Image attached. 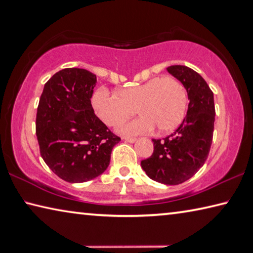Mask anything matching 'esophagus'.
I'll return each mask as SVG.
<instances>
[{
    "label": "esophagus",
    "mask_w": 253,
    "mask_h": 253,
    "mask_svg": "<svg viewBox=\"0 0 253 253\" xmlns=\"http://www.w3.org/2000/svg\"><path fill=\"white\" fill-rule=\"evenodd\" d=\"M123 139H125V141L128 143H134L136 141V138L131 137V136H124Z\"/></svg>",
    "instance_id": "34e87169"
}]
</instances>
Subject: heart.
<instances>
[{
	"label": "heart",
	"mask_w": 253,
	"mask_h": 253,
	"mask_svg": "<svg viewBox=\"0 0 253 253\" xmlns=\"http://www.w3.org/2000/svg\"><path fill=\"white\" fill-rule=\"evenodd\" d=\"M92 107L107 126L114 127L135 115L143 117L119 128L122 133H146L156 127L159 133L173 130L182 122L187 108V93L182 83L172 76L154 78L142 84L111 93L99 87L91 98Z\"/></svg>",
	"instance_id": "obj_1"
}]
</instances>
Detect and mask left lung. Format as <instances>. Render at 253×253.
Wrapping results in <instances>:
<instances>
[{
    "label": "left lung",
    "instance_id": "obj_1",
    "mask_svg": "<svg viewBox=\"0 0 253 253\" xmlns=\"http://www.w3.org/2000/svg\"><path fill=\"white\" fill-rule=\"evenodd\" d=\"M168 72L186 87L189 105L187 116L171 135L152 139L154 151L141 166L154 181L182 183L197 173L210 154L213 141L215 105L213 91L202 76L183 65H172Z\"/></svg>",
    "mask_w": 253,
    "mask_h": 253
}]
</instances>
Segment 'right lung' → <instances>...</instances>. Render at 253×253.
Segmentation results:
<instances>
[{
	"label": "right lung",
	"mask_w": 253,
	"mask_h": 253,
	"mask_svg": "<svg viewBox=\"0 0 253 253\" xmlns=\"http://www.w3.org/2000/svg\"><path fill=\"white\" fill-rule=\"evenodd\" d=\"M95 82L97 76L89 71L64 69L46 82L37 108L40 155L57 177L71 183L103 173L120 141L94 114Z\"/></svg>",
	"instance_id": "obj_1"
}]
</instances>
